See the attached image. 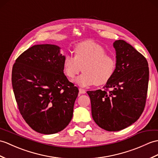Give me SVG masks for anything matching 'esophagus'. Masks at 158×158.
Segmentation results:
<instances>
[{
  "instance_id": "esophagus-1",
  "label": "esophagus",
  "mask_w": 158,
  "mask_h": 158,
  "mask_svg": "<svg viewBox=\"0 0 158 158\" xmlns=\"http://www.w3.org/2000/svg\"><path fill=\"white\" fill-rule=\"evenodd\" d=\"M79 94H85V93H86L85 90V89H82V88H79Z\"/></svg>"
}]
</instances>
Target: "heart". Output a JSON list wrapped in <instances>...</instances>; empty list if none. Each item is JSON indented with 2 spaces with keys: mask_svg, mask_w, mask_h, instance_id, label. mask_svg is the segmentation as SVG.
I'll list each match as a JSON object with an SVG mask.
<instances>
[{
  "mask_svg": "<svg viewBox=\"0 0 158 158\" xmlns=\"http://www.w3.org/2000/svg\"><path fill=\"white\" fill-rule=\"evenodd\" d=\"M75 56L66 54L63 59V71L69 79H74L79 72L83 71L76 79L81 87L96 84L102 85L111 79L115 71L116 62L113 57L106 54L101 45L92 41H86L77 45Z\"/></svg>",
  "mask_w": 158,
  "mask_h": 158,
  "instance_id": "obj_1",
  "label": "heart"
}]
</instances>
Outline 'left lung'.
<instances>
[{
	"label": "left lung",
	"mask_w": 158,
	"mask_h": 158,
	"mask_svg": "<svg viewBox=\"0 0 158 158\" xmlns=\"http://www.w3.org/2000/svg\"><path fill=\"white\" fill-rule=\"evenodd\" d=\"M114 73L104 90L88 91L91 114L106 131H118L129 127L144 110L149 82L148 62L129 44L116 40Z\"/></svg>",
	"instance_id": "obj_1"
}]
</instances>
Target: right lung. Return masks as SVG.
Segmentation results:
<instances>
[{
    "label": "right lung",
    "mask_w": 158,
    "mask_h": 158,
    "mask_svg": "<svg viewBox=\"0 0 158 158\" xmlns=\"http://www.w3.org/2000/svg\"><path fill=\"white\" fill-rule=\"evenodd\" d=\"M60 48L33 46L18 57L12 70V85L18 108L38 133L50 135L71 122L79 89L64 74Z\"/></svg>",
    "instance_id": "obj_1"
}]
</instances>
